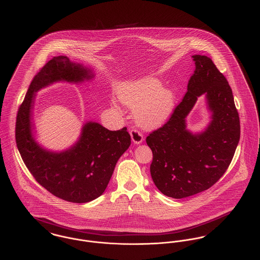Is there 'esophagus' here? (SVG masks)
<instances>
[{
  "mask_svg": "<svg viewBox=\"0 0 260 260\" xmlns=\"http://www.w3.org/2000/svg\"><path fill=\"white\" fill-rule=\"evenodd\" d=\"M129 134H131V138H132V140L134 141V143L140 144L143 141V136L141 135V133L139 132V131L131 129Z\"/></svg>",
  "mask_w": 260,
  "mask_h": 260,
  "instance_id": "1",
  "label": "esophagus"
}]
</instances>
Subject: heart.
<instances>
[{"mask_svg":"<svg viewBox=\"0 0 260 260\" xmlns=\"http://www.w3.org/2000/svg\"><path fill=\"white\" fill-rule=\"evenodd\" d=\"M122 105L135 111L137 123L143 127H153L167 120L175 106V93L164 88L155 78L147 77L131 83L118 94Z\"/></svg>","mask_w":260,"mask_h":260,"instance_id":"heart-1","label":"heart"}]
</instances>
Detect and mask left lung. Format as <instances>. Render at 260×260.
<instances>
[{"label":"left lung","mask_w":260,"mask_h":260,"mask_svg":"<svg viewBox=\"0 0 260 260\" xmlns=\"http://www.w3.org/2000/svg\"><path fill=\"white\" fill-rule=\"evenodd\" d=\"M192 58L195 71L183 100L169 120L146 138L153 155L151 178L162 194L174 199L212 187L228 169L240 141V117L229 82L211 58ZM202 94L210 121L204 131L192 133L185 119Z\"/></svg>","instance_id":"1"}]
</instances>
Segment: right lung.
<instances>
[{
	"label": "right lung",
	"mask_w": 260,
	"mask_h": 260,
	"mask_svg": "<svg viewBox=\"0 0 260 260\" xmlns=\"http://www.w3.org/2000/svg\"><path fill=\"white\" fill-rule=\"evenodd\" d=\"M93 78L92 68L67 56L53 57L31 81L17 116L16 141L25 166L48 192L72 203L95 200L105 192L118 160L131 145V136L126 127L109 131L89 120L69 148L47 149L35 136V100L39 91L54 83L81 84Z\"/></svg>",
	"instance_id": "right-lung-1"
}]
</instances>
